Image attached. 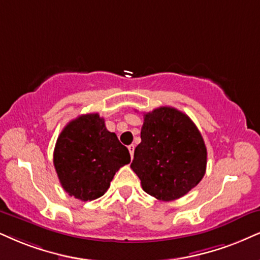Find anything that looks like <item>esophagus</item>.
<instances>
[{"instance_id": "obj_1", "label": "esophagus", "mask_w": 260, "mask_h": 260, "mask_svg": "<svg viewBox=\"0 0 260 260\" xmlns=\"http://www.w3.org/2000/svg\"><path fill=\"white\" fill-rule=\"evenodd\" d=\"M127 148H129V152H130L131 158H134V152H135V146H134V145H130L129 147H127Z\"/></svg>"}]
</instances>
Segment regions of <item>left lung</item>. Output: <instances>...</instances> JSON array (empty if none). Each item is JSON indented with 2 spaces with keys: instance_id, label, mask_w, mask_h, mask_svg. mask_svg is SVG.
<instances>
[{
  "instance_id": "8db88e82",
  "label": "left lung",
  "mask_w": 260,
  "mask_h": 260,
  "mask_svg": "<svg viewBox=\"0 0 260 260\" xmlns=\"http://www.w3.org/2000/svg\"><path fill=\"white\" fill-rule=\"evenodd\" d=\"M143 117L130 168L147 194L161 201L182 198L206 172L203 136L190 118L174 107L155 108Z\"/></svg>"
}]
</instances>
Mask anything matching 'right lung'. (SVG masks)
I'll use <instances>...</instances> for the list:
<instances>
[{
  "mask_svg": "<svg viewBox=\"0 0 260 260\" xmlns=\"http://www.w3.org/2000/svg\"><path fill=\"white\" fill-rule=\"evenodd\" d=\"M130 162V153L99 113L79 115L63 127L54 149V166L66 193L91 201L110 188L115 172Z\"/></svg>",
  "mask_w": 260,
  "mask_h": 260,
  "instance_id": "1",
  "label": "right lung"
}]
</instances>
